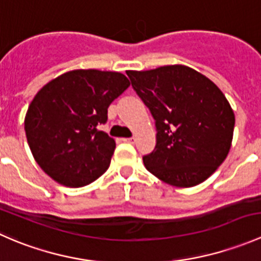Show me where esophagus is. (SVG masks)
Returning a JSON list of instances; mask_svg holds the SVG:
<instances>
[{
  "label": "esophagus",
  "instance_id": "obj_1",
  "mask_svg": "<svg viewBox=\"0 0 261 261\" xmlns=\"http://www.w3.org/2000/svg\"><path fill=\"white\" fill-rule=\"evenodd\" d=\"M135 140H136V139L134 138V136H131V138H126V139H123V141H126V143H131V144L135 143Z\"/></svg>",
  "mask_w": 261,
  "mask_h": 261
}]
</instances>
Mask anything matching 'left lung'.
I'll return each instance as SVG.
<instances>
[{
  "mask_svg": "<svg viewBox=\"0 0 261 261\" xmlns=\"http://www.w3.org/2000/svg\"><path fill=\"white\" fill-rule=\"evenodd\" d=\"M126 74L155 120L156 145L143 158L146 169L179 188L206 180L232 143L235 115L225 94L186 65Z\"/></svg>",
  "mask_w": 261,
  "mask_h": 261,
  "instance_id": "8db88e82",
  "label": "left lung"
}]
</instances>
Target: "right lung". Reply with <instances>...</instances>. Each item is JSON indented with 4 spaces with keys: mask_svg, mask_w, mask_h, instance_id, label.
I'll list each match as a JSON object with an SVG mask.
<instances>
[{
    "mask_svg": "<svg viewBox=\"0 0 261 261\" xmlns=\"http://www.w3.org/2000/svg\"><path fill=\"white\" fill-rule=\"evenodd\" d=\"M128 86L118 72L77 69L36 93L26 112L25 133L34 159L51 179L78 188L109 169L116 143L99 125Z\"/></svg>",
    "mask_w": 261,
    "mask_h": 261,
    "instance_id": "obj_1",
    "label": "right lung"
}]
</instances>
